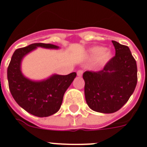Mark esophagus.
<instances>
[{"label": "esophagus", "mask_w": 147, "mask_h": 147, "mask_svg": "<svg viewBox=\"0 0 147 147\" xmlns=\"http://www.w3.org/2000/svg\"><path fill=\"white\" fill-rule=\"evenodd\" d=\"M82 74H83V71L82 70H78L77 71V76H82Z\"/></svg>", "instance_id": "1"}]
</instances>
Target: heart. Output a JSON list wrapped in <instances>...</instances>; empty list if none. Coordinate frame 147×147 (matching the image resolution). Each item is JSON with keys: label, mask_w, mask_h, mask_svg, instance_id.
Returning <instances> with one entry per match:
<instances>
[{"label": "heart", "mask_w": 147, "mask_h": 147, "mask_svg": "<svg viewBox=\"0 0 147 147\" xmlns=\"http://www.w3.org/2000/svg\"><path fill=\"white\" fill-rule=\"evenodd\" d=\"M88 52L89 56L91 58H96L97 62L101 65L107 63L113 57V52L110 50L102 46L93 47L89 49Z\"/></svg>", "instance_id": "heart-1"}]
</instances>
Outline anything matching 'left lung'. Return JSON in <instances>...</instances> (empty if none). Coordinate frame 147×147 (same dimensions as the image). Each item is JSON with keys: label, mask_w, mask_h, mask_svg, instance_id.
Here are the masks:
<instances>
[{"label": "left lung", "mask_w": 147, "mask_h": 147, "mask_svg": "<svg viewBox=\"0 0 147 147\" xmlns=\"http://www.w3.org/2000/svg\"><path fill=\"white\" fill-rule=\"evenodd\" d=\"M116 55L102 70L83 73L85 97L92 110L113 113L127 102L137 83V67L129 47L113 41Z\"/></svg>", "instance_id": "8db88e82"}]
</instances>
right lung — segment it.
<instances>
[{"mask_svg":"<svg viewBox=\"0 0 147 147\" xmlns=\"http://www.w3.org/2000/svg\"><path fill=\"white\" fill-rule=\"evenodd\" d=\"M38 48L60 49L51 44L34 43L17 49L7 68V80L11 95L21 108L33 116L48 117L59 110L64 94L76 77V73L66 76L53 74L42 80L27 78L21 71V62L27 55Z\"/></svg>","mask_w":147,"mask_h":147,"instance_id":"1","label":"right lung"}]
</instances>
